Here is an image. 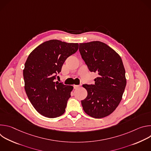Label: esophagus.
Returning <instances> with one entry per match:
<instances>
[{
    "label": "esophagus",
    "instance_id": "obj_1",
    "mask_svg": "<svg viewBox=\"0 0 151 151\" xmlns=\"http://www.w3.org/2000/svg\"><path fill=\"white\" fill-rule=\"evenodd\" d=\"M80 86L81 85H73V87L75 89H77L80 87Z\"/></svg>",
    "mask_w": 151,
    "mask_h": 151
}]
</instances>
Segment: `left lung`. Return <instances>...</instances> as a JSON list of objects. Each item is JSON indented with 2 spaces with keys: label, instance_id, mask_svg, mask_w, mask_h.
<instances>
[{
  "label": "left lung",
  "instance_id": "1",
  "mask_svg": "<svg viewBox=\"0 0 151 151\" xmlns=\"http://www.w3.org/2000/svg\"><path fill=\"white\" fill-rule=\"evenodd\" d=\"M79 50L90 71L98 73L94 85H82L88 93L81 101L83 109L93 118L106 117L119 105L126 86L122 59L112 48L100 41L81 43Z\"/></svg>",
  "mask_w": 151,
  "mask_h": 151
}]
</instances>
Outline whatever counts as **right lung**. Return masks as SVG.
Here are the masks:
<instances>
[{"mask_svg":"<svg viewBox=\"0 0 151 151\" xmlns=\"http://www.w3.org/2000/svg\"><path fill=\"white\" fill-rule=\"evenodd\" d=\"M78 43L53 39L42 43L29 54L23 76L26 94L40 115L54 118L65 112L73 86L55 82L63 63L78 50Z\"/></svg>","mask_w":151,"mask_h":151,"instance_id":"right-lung-1","label":"right lung"}]
</instances>
